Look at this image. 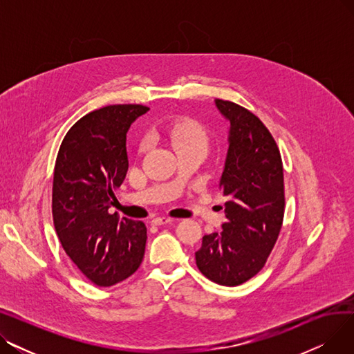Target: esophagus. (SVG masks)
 <instances>
[{"label": "esophagus", "instance_id": "esophagus-1", "mask_svg": "<svg viewBox=\"0 0 354 354\" xmlns=\"http://www.w3.org/2000/svg\"><path fill=\"white\" fill-rule=\"evenodd\" d=\"M171 222H174L172 218H167V216H158V218H153L152 224L153 225H166V224H171Z\"/></svg>", "mask_w": 354, "mask_h": 354}]
</instances>
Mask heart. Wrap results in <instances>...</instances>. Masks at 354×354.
I'll list each match as a JSON object with an SVG mask.
<instances>
[{"label": "heart", "mask_w": 354, "mask_h": 354, "mask_svg": "<svg viewBox=\"0 0 354 354\" xmlns=\"http://www.w3.org/2000/svg\"><path fill=\"white\" fill-rule=\"evenodd\" d=\"M169 139L175 151H182V149L208 147V135L199 123L194 120H182L175 123L169 130Z\"/></svg>", "instance_id": "heart-1"}]
</instances>
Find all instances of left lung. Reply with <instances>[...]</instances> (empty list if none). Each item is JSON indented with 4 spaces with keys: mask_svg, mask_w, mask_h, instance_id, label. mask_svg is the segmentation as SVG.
I'll return each mask as SVG.
<instances>
[{
    "mask_svg": "<svg viewBox=\"0 0 354 354\" xmlns=\"http://www.w3.org/2000/svg\"><path fill=\"white\" fill-rule=\"evenodd\" d=\"M230 122L228 153L219 191L227 198L221 232L203 235L195 252L199 271L211 281L235 287L266 266L284 218V175L278 146L254 113L215 99Z\"/></svg>",
    "mask_w": 354,
    "mask_h": 354,
    "instance_id": "8db88e82",
    "label": "left lung"
}]
</instances>
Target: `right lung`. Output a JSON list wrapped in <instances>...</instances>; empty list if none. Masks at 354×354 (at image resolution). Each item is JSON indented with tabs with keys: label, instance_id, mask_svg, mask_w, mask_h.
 I'll return each instance as SVG.
<instances>
[{
	"label": "right lung",
	"instance_id": "add662e5",
	"mask_svg": "<svg viewBox=\"0 0 354 354\" xmlns=\"http://www.w3.org/2000/svg\"><path fill=\"white\" fill-rule=\"evenodd\" d=\"M149 107L111 104L90 111L64 136L54 166L53 221L71 261L99 287L132 275L145 255L142 221L109 214L127 174L126 133Z\"/></svg>",
	"mask_w": 354,
	"mask_h": 354
}]
</instances>
